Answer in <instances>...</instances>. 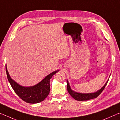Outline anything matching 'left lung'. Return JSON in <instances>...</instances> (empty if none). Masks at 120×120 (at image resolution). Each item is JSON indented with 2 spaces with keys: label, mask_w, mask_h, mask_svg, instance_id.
I'll use <instances>...</instances> for the list:
<instances>
[{
  "label": "left lung",
  "mask_w": 120,
  "mask_h": 120,
  "mask_svg": "<svg viewBox=\"0 0 120 120\" xmlns=\"http://www.w3.org/2000/svg\"><path fill=\"white\" fill-rule=\"evenodd\" d=\"M109 80V79H108V80L107 81V82L105 83L104 86L103 87L100 88V90L98 91L94 92V93H79V92H75L73 91L71 89L70 86V84L68 82V79L66 80V82H67V89L68 91L69 92L71 96L73 98V99H75V100H78V101H85V100H88L90 99H94L96 98L97 97H98L99 95L100 94V93L103 91V90L106 87L108 81Z\"/></svg>",
  "instance_id": "8db88e82"
}]
</instances>
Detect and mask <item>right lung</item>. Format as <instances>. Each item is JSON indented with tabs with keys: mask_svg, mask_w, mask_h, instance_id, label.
<instances>
[{
	"mask_svg": "<svg viewBox=\"0 0 120 120\" xmlns=\"http://www.w3.org/2000/svg\"><path fill=\"white\" fill-rule=\"evenodd\" d=\"M6 71L9 82L16 94L26 102L36 104L42 102L48 95L50 91V79L59 70L52 72L38 84L30 87H25L20 85L13 80L9 75L6 65Z\"/></svg>",
	"mask_w": 120,
	"mask_h": 120,
	"instance_id": "obj_1",
	"label": "right lung"
}]
</instances>
